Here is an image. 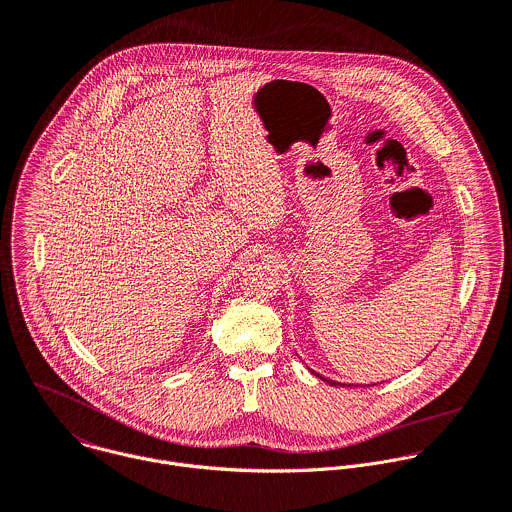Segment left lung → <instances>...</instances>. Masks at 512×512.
Here are the masks:
<instances>
[{"mask_svg": "<svg viewBox=\"0 0 512 512\" xmlns=\"http://www.w3.org/2000/svg\"><path fill=\"white\" fill-rule=\"evenodd\" d=\"M316 375H318V377H322V375H320V373H316ZM322 379H324V381H326V383H330V385H334V387H338V385H341V383H338V381H332V379H328V377H322Z\"/></svg>", "mask_w": 512, "mask_h": 512, "instance_id": "obj_1", "label": "left lung"}]
</instances>
